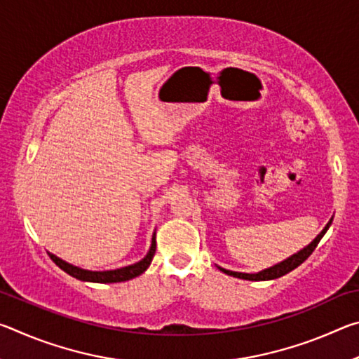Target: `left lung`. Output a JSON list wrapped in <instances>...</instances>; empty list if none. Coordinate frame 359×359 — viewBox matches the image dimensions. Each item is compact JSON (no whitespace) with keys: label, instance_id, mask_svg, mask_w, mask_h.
Returning <instances> with one entry per match:
<instances>
[{"label":"left lung","instance_id":"left-lung-1","mask_svg":"<svg viewBox=\"0 0 359 359\" xmlns=\"http://www.w3.org/2000/svg\"><path fill=\"white\" fill-rule=\"evenodd\" d=\"M332 223V218L330 222H327L326 226L323 228V231L315 238L311 244H309L307 247H304L302 250H299L294 255H291L290 258L283 259L282 263H278L276 266L272 267H267V269L264 271H259L257 272V274H245V272H234V271H228V269H223V267L218 266V269H220L222 272H224L226 276H233V277H238V278H244V280H252V282H261V280H274V278H278L282 277L285 274H288V272H291L293 269H296L297 266L302 264L304 261H306L309 257H311L312 252L315 250V247L318 245V242L321 241V238H323L325 233L327 231V228L331 226Z\"/></svg>","mask_w":359,"mask_h":359}]
</instances>
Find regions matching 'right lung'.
Returning <instances> with one entry per match:
<instances>
[{
    "mask_svg": "<svg viewBox=\"0 0 359 359\" xmlns=\"http://www.w3.org/2000/svg\"><path fill=\"white\" fill-rule=\"evenodd\" d=\"M155 250H156V241H155V233H154V236H151L150 250L141 261H137L135 264L120 267V269H114V271H87V269H81V267L66 263V261L55 257L53 253H48V257H50V259L60 267V269H63L66 274H69L71 277L79 278V280L95 282V283H117V282L131 280V278L141 276L142 272L147 271L151 259H154Z\"/></svg>",
    "mask_w": 359,
    "mask_h": 359,
    "instance_id": "add662e5",
    "label": "right lung"
}]
</instances>
